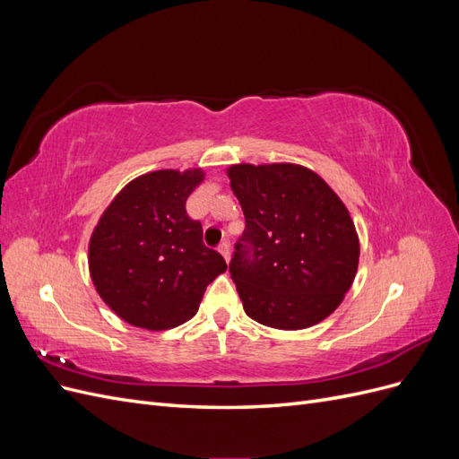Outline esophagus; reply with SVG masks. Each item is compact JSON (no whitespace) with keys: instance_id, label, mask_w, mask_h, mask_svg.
<instances>
[{"instance_id":"obj_1","label":"esophagus","mask_w":459,"mask_h":459,"mask_svg":"<svg viewBox=\"0 0 459 459\" xmlns=\"http://www.w3.org/2000/svg\"><path fill=\"white\" fill-rule=\"evenodd\" d=\"M218 251H220L221 256L226 258V262H230V255H231V253H230V243H228V241H221L220 247H218Z\"/></svg>"}]
</instances>
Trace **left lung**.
Listing matches in <instances>:
<instances>
[{
    "label": "left lung",
    "instance_id": "left-lung-1",
    "mask_svg": "<svg viewBox=\"0 0 459 459\" xmlns=\"http://www.w3.org/2000/svg\"><path fill=\"white\" fill-rule=\"evenodd\" d=\"M228 178L245 214L230 273L247 316L285 331L319 324L358 272L349 208L300 164H233Z\"/></svg>",
    "mask_w": 459,
    "mask_h": 459
}]
</instances>
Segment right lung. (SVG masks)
Masks as SVG:
<instances>
[{
    "label": "right lung",
    "instance_id": "right-lung-1",
    "mask_svg": "<svg viewBox=\"0 0 459 459\" xmlns=\"http://www.w3.org/2000/svg\"><path fill=\"white\" fill-rule=\"evenodd\" d=\"M201 169L155 170L132 179L107 206L90 239L95 290L124 322L164 331L197 314L206 285L228 270L203 245L201 221L186 201Z\"/></svg>",
    "mask_w": 459,
    "mask_h": 459
}]
</instances>
